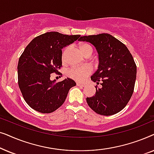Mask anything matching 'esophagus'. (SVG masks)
<instances>
[{
    "label": "esophagus",
    "instance_id": "esophagus-1",
    "mask_svg": "<svg viewBox=\"0 0 154 154\" xmlns=\"http://www.w3.org/2000/svg\"><path fill=\"white\" fill-rule=\"evenodd\" d=\"M76 85H77L78 86H80V87H85V86H86L85 84L81 83H77Z\"/></svg>",
    "mask_w": 154,
    "mask_h": 154
}]
</instances>
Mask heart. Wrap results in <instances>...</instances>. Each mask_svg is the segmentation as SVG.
<instances>
[{"instance_id":"obj_1","label":"heart","mask_w":154,"mask_h":154,"mask_svg":"<svg viewBox=\"0 0 154 154\" xmlns=\"http://www.w3.org/2000/svg\"><path fill=\"white\" fill-rule=\"evenodd\" d=\"M81 53L84 56L86 54H92L93 49L92 47L88 43H81L79 46ZM66 50H64L62 54L63 59L64 58ZM92 72V69L88 66H75L71 68L67 72V74L71 79L75 80V81H83Z\"/></svg>"}]
</instances>
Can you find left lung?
<instances>
[{
  "mask_svg": "<svg viewBox=\"0 0 154 154\" xmlns=\"http://www.w3.org/2000/svg\"><path fill=\"white\" fill-rule=\"evenodd\" d=\"M79 41L89 42L99 55L97 70L91 80L102 88H96L95 95L86 101L94 112L111 116L121 111L131 98L137 75V66L128 48L109 33L84 35Z\"/></svg>",
  "mask_w": 154,
  "mask_h": 154,
  "instance_id": "8db88e82",
  "label": "left lung"
}]
</instances>
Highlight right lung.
I'll return each instance as SVG.
<instances>
[{
  "label": "right lung",
  "instance_id": "1",
  "mask_svg": "<svg viewBox=\"0 0 154 154\" xmlns=\"http://www.w3.org/2000/svg\"><path fill=\"white\" fill-rule=\"evenodd\" d=\"M80 36L51 31L35 37L25 48L18 62V84L24 100L33 109L42 113L53 112L76 85L69 78L57 83L51 81L50 74L62 66V48Z\"/></svg>",
  "mask_w": 154,
  "mask_h": 154
}]
</instances>
